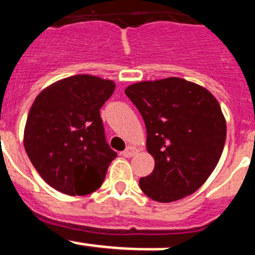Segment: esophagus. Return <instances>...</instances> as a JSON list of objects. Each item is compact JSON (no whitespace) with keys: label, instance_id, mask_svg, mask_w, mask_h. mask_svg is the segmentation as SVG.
Returning <instances> with one entry per match:
<instances>
[{"label":"esophagus","instance_id":"esophagus-1","mask_svg":"<svg viewBox=\"0 0 255 255\" xmlns=\"http://www.w3.org/2000/svg\"><path fill=\"white\" fill-rule=\"evenodd\" d=\"M138 153V149L135 147H132V145H129V147H127L125 149V152L122 153L123 155H125L126 158H130V157H133V155L134 154H137Z\"/></svg>","mask_w":255,"mask_h":255}]
</instances>
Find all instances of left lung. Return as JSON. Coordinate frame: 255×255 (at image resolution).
<instances>
[{"label": "left lung", "mask_w": 255, "mask_h": 255, "mask_svg": "<svg viewBox=\"0 0 255 255\" xmlns=\"http://www.w3.org/2000/svg\"><path fill=\"white\" fill-rule=\"evenodd\" d=\"M147 128L154 169L139 179L143 193L160 203L194 193L217 167L226 143L221 106L202 86L183 78L144 81L126 88Z\"/></svg>", "instance_id": "1"}]
</instances>
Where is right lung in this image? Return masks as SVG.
<instances>
[{
    "label": "right lung",
    "instance_id": "1",
    "mask_svg": "<svg viewBox=\"0 0 255 255\" xmlns=\"http://www.w3.org/2000/svg\"><path fill=\"white\" fill-rule=\"evenodd\" d=\"M113 81L90 75L63 78L36 97L24 127L27 155L44 182L68 196L102 185L117 153L108 145L100 110Z\"/></svg>",
    "mask_w": 255,
    "mask_h": 255
}]
</instances>
